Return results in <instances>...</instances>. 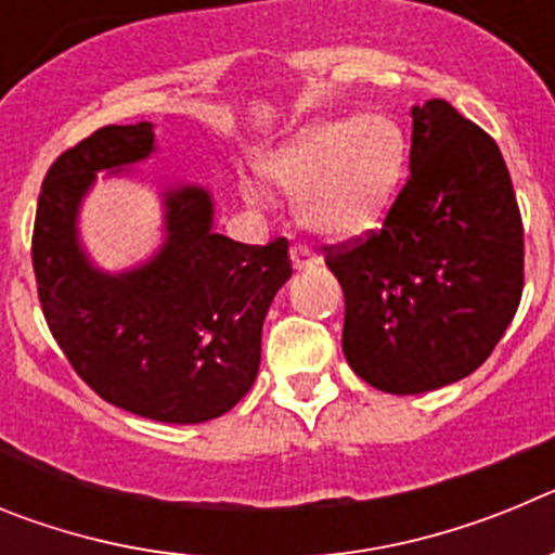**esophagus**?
Segmentation results:
<instances>
[{
  "mask_svg": "<svg viewBox=\"0 0 555 555\" xmlns=\"http://www.w3.org/2000/svg\"><path fill=\"white\" fill-rule=\"evenodd\" d=\"M292 263L294 269H313V267H320V255L313 253V249H308L306 244H294Z\"/></svg>",
  "mask_w": 555,
  "mask_h": 555,
  "instance_id": "obj_1",
  "label": "esophagus"
}]
</instances>
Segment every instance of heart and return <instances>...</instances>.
Segmentation results:
<instances>
[{
  "mask_svg": "<svg viewBox=\"0 0 555 555\" xmlns=\"http://www.w3.org/2000/svg\"><path fill=\"white\" fill-rule=\"evenodd\" d=\"M409 141L389 113L341 116L306 125L263 160V175L288 197H300V219L313 233L347 242L384 217L403 178ZM247 203H263V189L242 180Z\"/></svg>",
  "mask_w": 555,
  "mask_h": 555,
  "instance_id": "obj_1",
  "label": "heart"
}]
</instances>
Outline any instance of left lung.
I'll return each instance as SVG.
<instances>
[{
    "label": "left lung",
    "mask_w": 555,
    "mask_h": 555,
    "mask_svg": "<svg viewBox=\"0 0 555 555\" xmlns=\"http://www.w3.org/2000/svg\"><path fill=\"white\" fill-rule=\"evenodd\" d=\"M411 175L384 228L327 247L345 292L341 350L389 395L478 370L522 297V219L492 135L450 102L411 107Z\"/></svg>",
    "instance_id": "1"
}]
</instances>
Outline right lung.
I'll return each mask as SVG.
<instances>
[{
	"mask_svg": "<svg viewBox=\"0 0 555 555\" xmlns=\"http://www.w3.org/2000/svg\"><path fill=\"white\" fill-rule=\"evenodd\" d=\"M155 152L150 121L107 125L49 166L33 230V269L49 331L102 400L158 423L217 420L249 391L274 294L292 278L286 238L267 247L214 230L199 185L164 191L166 238L150 261L111 274L77 235L96 171Z\"/></svg>",
	"mask_w": 555,
	"mask_h": 555,
	"instance_id": "1",
	"label": "right lung"
}]
</instances>
